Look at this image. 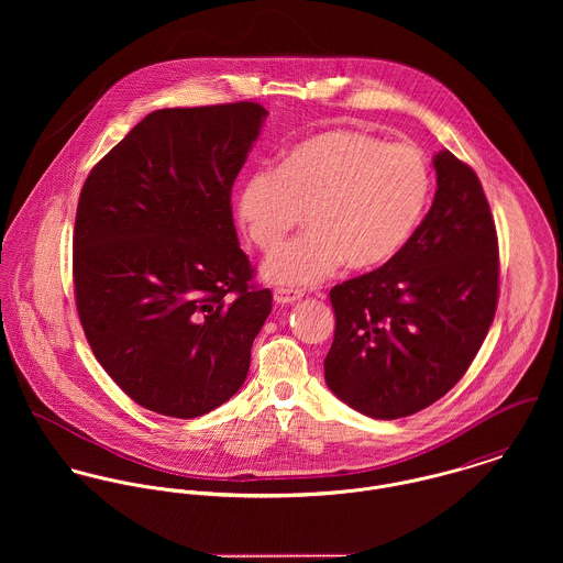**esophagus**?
<instances>
[{"mask_svg":"<svg viewBox=\"0 0 563 563\" xmlns=\"http://www.w3.org/2000/svg\"><path fill=\"white\" fill-rule=\"evenodd\" d=\"M301 297H303L301 290H290V288H275V290H273V299H275V303H279V306L295 303V301H299Z\"/></svg>","mask_w":563,"mask_h":563,"instance_id":"1","label":"esophagus"}]
</instances>
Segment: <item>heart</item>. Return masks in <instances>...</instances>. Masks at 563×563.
I'll list each match as a JSON object with an SVG mask.
<instances>
[{
  "label": "heart",
  "mask_w": 563,
  "mask_h": 563,
  "mask_svg": "<svg viewBox=\"0 0 563 563\" xmlns=\"http://www.w3.org/2000/svg\"><path fill=\"white\" fill-rule=\"evenodd\" d=\"M431 195V173L411 145L371 134L329 130L299 143L279 168H262L239 190V219L249 241L275 253L303 223L312 232L264 264L277 286L303 288L327 279L342 262L375 271L413 236Z\"/></svg>",
  "instance_id": "obj_1"
}]
</instances>
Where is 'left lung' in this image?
I'll use <instances>...</instances> for the list:
<instances>
[{
  "label": "left lung",
  "instance_id": "left-lung-1",
  "mask_svg": "<svg viewBox=\"0 0 563 563\" xmlns=\"http://www.w3.org/2000/svg\"><path fill=\"white\" fill-rule=\"evenodd\" d=\"M433 168L431 210L401 253L329 292L324 382L379 420L442 399L473 364L498 303V239L482 181L446 150Z\"/></svg>",
  "mask_w": 563,
  "mask_h": 563
}]
</instances>
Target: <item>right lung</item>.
Here are the masks:
<instances>
[{"label":"right lung","instance_id":"obj_1","mask_svg":"<svg viewBox=\"0 0 563 563\" xmlns=\"http://www.w3.org/2000/svg\"><path fill=\"white\" fill-rule=\"evenodd\" d=\"M266 114L255 101L156 110L84 181L74 232L84 335L114 384L162 416L230 401L271 314L232 217Z\"/></svg>","mask_w":563,"mask_h":563}]
</instances>
